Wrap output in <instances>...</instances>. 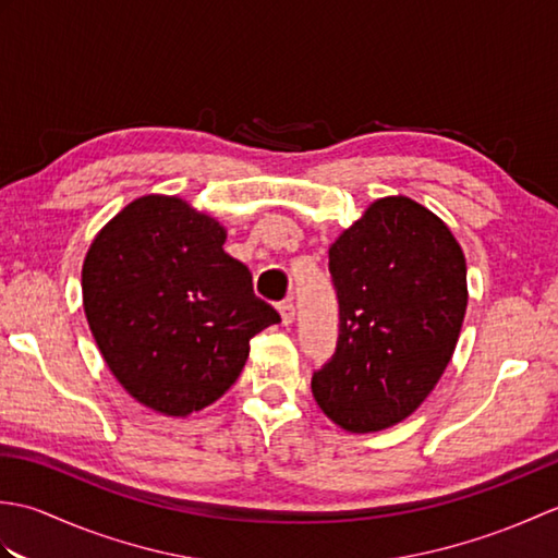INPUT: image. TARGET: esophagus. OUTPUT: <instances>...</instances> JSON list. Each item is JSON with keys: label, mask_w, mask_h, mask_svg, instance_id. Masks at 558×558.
Segmentation results:
<instances>
[{"label": "esophagus", "mask_w": 558, "mask_h": 558, "mask_svg": "<svg viewBox=\"0 0 558 558\" xmlns=\"http://www.w3.org/2000/svg\"><path fill=\"white\" fill-rule=\"evenodd\" d=\"M278 312H280V318H282V324H286V326H290L294 322V304H292V300L280 302L278 304Z\"/></svg>", "instance_id": "obj_1"}]
</instances>
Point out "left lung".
<instances>
[{
    "mask_svg": "<svg viewBox=\"0 0 558 558\" xmlns=\"http://www.w3.org/2000/svg\"><path fill=\"white\" fill-rule=\"evenodd\" d=\"M328 270L340 333L312 393L345 432L388 429L422 405L453 357L468 306L465 256L429 208L386 196L330 244Z\"/></svg>",
    "mask_w": 558,
    "mask_h": 558,
    "instance_id": "left-lung-1",
    "label": "left lung"
}]
</instances>
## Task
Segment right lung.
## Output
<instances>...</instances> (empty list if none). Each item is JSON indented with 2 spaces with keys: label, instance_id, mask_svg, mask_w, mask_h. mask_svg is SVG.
I'll list each match as a JSON object with an SVG mask.
<instances>
[{
  "label": "right lung",
  "instance_id": "right-lung-1",
  "mask_svg": "<svg viewBox=\"0 0 558 558\" xmlns=\"http://www.w3.org/2000/svg\"><path fill=\"white\" fill-rule=\"evenodd\" d=\"M225 240L216 218L148 194L105 225L83 260V312L102 360L168 417L216 402L242 374L248 340L280 322Z\"/></svg>",
  "mask_w": 558,
  "mask_h": 558
}]
</instances>
